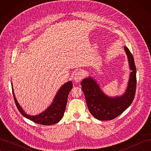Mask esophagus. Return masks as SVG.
I'll list each match as a JSON object with an SVG mask.
<instances>
[{
    "label": "esophagus",
    "instance_id": "1",
    "mask_svg": "<svg viewBox=\"0 0 151 151\" xmlns=\"http://www.w3.org/2000/svg\"><path fill=\"white\" fill-rule=\"evenodd\" d=\"M84 72L83 71H79L76 73V74L74 77V79L76 82H79L84 78Z\"/></svg>",
    "mask_w": 151,
    "mask_h": 151
}]
</instances>
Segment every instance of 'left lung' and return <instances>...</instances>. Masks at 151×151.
I'll return each mask as SVG.
<instances>
[{
    "label": "left lung",
    "instance_id": "obj_1",
    "mask_svg": "<svg viewBox=\"0 0 151 151\" xmlns=\"http://www.w3.org/2000/svg\"><path fill=\"white\" fill-rule=\"evenodd\" d=\"M130 65V79L125 93L120 97L109 98L100 89L93 78H86L81 82L82 89L86 103L92 115L99 120H111L129 108L134 99L136 85V67L133 55L127 47H124Z\"/></svg>",
    "mask_w": 151,
    "mask_h": 151
}]
</instances>
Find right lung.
<instances>
[{"instance_id": "1", "label": "right lung", "mask_w": 151, "mask_h": 151, "mask_svg": "<svg viewBox=\"0 0 151 151\" xmlns=\"http://www.w3.org/2000/svg\"><path fill=\"white\" fill-rule=\"evenodd\" d=\"M72 83L71 81L68 82L63 85L59 89L57 94L53 100L52 104L43 113L38 115L30 116L26 114L17 103L14 93L13 88H12L14 99L18 110L26 118L35 123L43 125H51L58 123L63 117V113L65 110L68 94L72 88Z\"/></svg>"}]
</instances>
